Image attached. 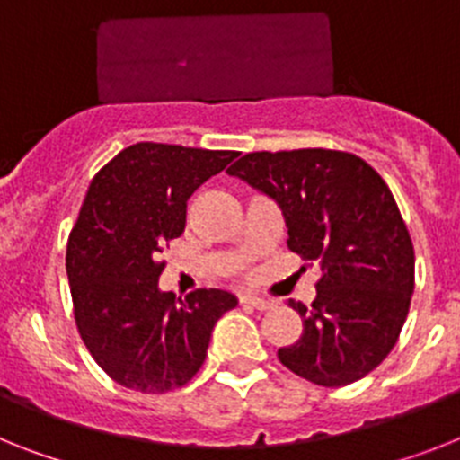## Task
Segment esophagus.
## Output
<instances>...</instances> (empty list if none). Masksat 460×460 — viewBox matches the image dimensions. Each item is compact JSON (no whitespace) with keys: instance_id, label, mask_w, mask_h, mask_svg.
<instances>
[{"instance_id":"1","label":"esophagus","mask_w":460,"mask_h":460,"mask_svg":"<svg viewBox=\"0 0 460 460\" xmlns=\"http://www.w3.org/2000/svg\"><path fill=\"white\" fill-rule=\"evenodd\" d=\"M241 302L250 304V306L257 308V311H269V308H273V302H269V299H261V296H254V295L241 296Z\"/></svg>"}]
</instances>
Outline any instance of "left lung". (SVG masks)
Listing matches in <instances>:
<instances>
[{
	"mask_svg": "<svg viewBox=\"0 0 460 460\" xmlns=\"http://www.w3.org/2000/svg\"><path fill=\"white\" fill-rule=\"evenodd\" d=\"M226 172L276 200L288 248L323 271L311 308L289 299L304 330L292 346L278 349V360L325 388L379 367L414 292V245L379 172L334 149L252 152Z\"/></svg>",
	"mask_w": 460,
	"mask_h": 460,
	"instance_id": "1",
	"label": "left lung"
}]
</instances>
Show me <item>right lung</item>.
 <instances>
[{
	"label": "right lung",
	"instance_id": "add662e5",
	"mask_svg": "<svg viewBox=\"0 0 460 460\" xmlns=\"http://www.w3.org/2000/svg\"><path fill=\"white\" fill-rule=\"evenodd\" d=\"M238 152L137 142L93 177L67 241L75 320L110 379L156 395L189 384L206 360L212 327L238 299L158 289L161 252L187 224V200Z\"/></svg>",
	"mask_w": 460,
	"mask_h": 460
}]
</instances>
